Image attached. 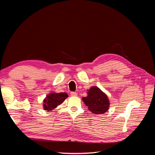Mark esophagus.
I'll use <instances>...</instances> for the list:
<instances>
[{
    "label": "esophagus",
    "mask_w": 155,
    "mask_h": 155,
    "mask_svg": "<svg viewBox=\"0 0 155 155\" xmlns=\"http://www.w3.org/2000/svg\"><path fill=\"white\" fill-rule=\"evenodd\" d=\"M70 95H71L72 96H77L78 94L76 92H70Z\"/></svg>",
    "instance_id": "34e87169"
}]
</instances>
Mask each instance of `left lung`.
Returning <instances> with one entry per match:
<instances>
[{
    "label": "left lung",
    "instance_id": "8db88e82",
    "mask_svg": "<svg viewBox=\"0 0 155 155\" xmlns=\"http://www.w3.org/2000/svg\"><path fill=\"white\" fill-rule=\"evenodd\" d=\"M87 94V97H83L82 100L92 113L101 114L109 110L110 107L109 98L100 88L93 86L88 90Z\"/></svg>",
    "mask_w": 155,
    "mask_h": 155
}]
</instances>
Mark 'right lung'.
<instances>
[{
    "label": "right lung",
    "mask_w": 155,
    "mask_h": 155,
    "mask_svg": "<svg viewBox=\"0 0 155 155\" xmlns=\"http://www.w3.org/2000/svg\"><path fill=\"white\" fill-rule=\"evenodd\" d=\"M68 96L65 92H50L43 100V109L47 111L52 110L58 105L61 104Z\"/></svg>",
    "instance_id": "right-lung-1"
}]
</instances>
